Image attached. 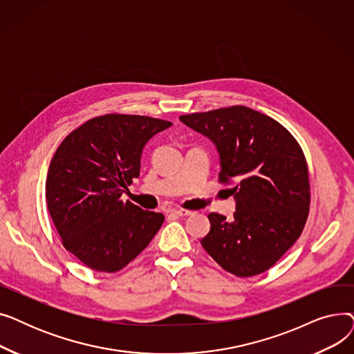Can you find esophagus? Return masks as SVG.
I'll list each match as a JSON object with an SVG mask.
<instances>
[{"mask_svg": "<svg viewBox=\"0 0 354 354\" xmlns=\"http://www.w3.org/2000/svg\"><path fill=\"white\" fill-rule=\"evenodd\" d=\"M171 214L175 215V216H189V215H192V211H188V209H172Z\"/></svg>", "mask_w": 354, "mask_h": 354, "instance_id": "obj_1", "label": "esophagus"}]
</instances>
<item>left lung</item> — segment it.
Listing matches in <instances>:
<instances>
[{"label": "left lung", "mask_w": 354, "mask_h": 354, "mask_svg": "<svg viewBox=\"0 0 354 354\" xmlns=\"http://www.w3.org/2000/svg\"><path fill=\"white\" fill-rule=\"evenodd\" d=\"M179 120L215 145L219 180L234 183V219L209 214L202 247L236 277L267 271L299 239L308 216V169L300 145L277 120L245 106Z\"/></svg>", "instance_id": "obj_1"}]
</instances>
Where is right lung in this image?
Masks as SVG:
<instances>
[{
  "mask_svg": "<svg viewBox=\"0 0 354 354\" xmlns=\"http://www.w3.org/2000/svg\"><path fill=\"white\" fill-rule=\"evenodd\" d=\"M167 120L104 115L79 126L55 151L46 199L63 245L88 268L115 272L151 243L165 216L120 196L139 176L143 147Z\"/></svg>",
  "mask_w": 354,
  "mask_h": 354,
  "instance_id": "obj_1",
  "label": "right lung"
}]
</instances>
